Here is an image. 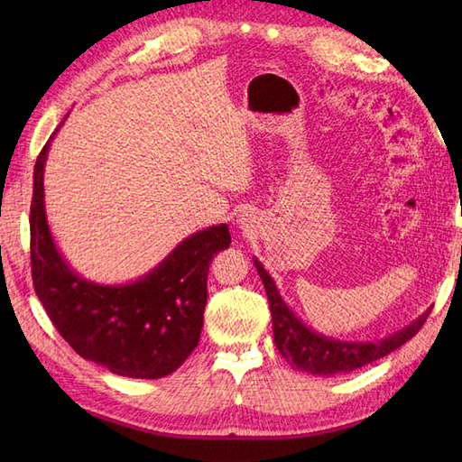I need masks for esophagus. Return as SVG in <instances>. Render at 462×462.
<instances>
[{
	"label": "esophagus",
	"instance_id": "34e87169",
	"mask_svg": "<svg viewBox=\"0 0 462 462\" xmlns=\"http://www.w3.org/2000/svg\"><path fill=\"white\" fill-rule=\"evenodd\" d=\"M242 220H244V218H242ZM242 220H240V222H242Z\"/></svg>",
	"mask_w": 462,
	"mask_h": 462
}]
</instances>
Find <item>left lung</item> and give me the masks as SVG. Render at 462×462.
<instances>
[{
  "instance_id": "1",
  "label": "left lung",
  "mask_w": 462,
  "mask_h": 462,
  "mask_svg": "<svg viewBox=\"0 0 462 462\" xmlns=\"http://www.w3.org/2000/svg\"><path fill=\"white\" fill-rule=\"evenodd\" d=\"M254 266H256L260 273V280L270 301L273 341H276L278 351L291 367L308 371L311 375H341V373L356 371L363 365H367V363L389 356L391 351L403 346V343H407L420 328H423V323L430 311L427 310L403 329L391 333V336L377 341H343L336 337H328L313 328L306 326L298 313L283 301L276 282H273V278L266 272V268L262 266V262L258 258H254Z\"/></svg>"
}]
</instances>
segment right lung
Instances as JSON below:
<instances>
[{"mask_svg":"<svg viewBox=\"0 0 462 462\" xmlns=\"http://www.w3.org/2000/svg\"><path fill=\"white\" fill-rule=\"evenodd\" d=\"M53 136L35 162L29 214L37 298L61 337L83 359L121 377L171 375L199 346L208 266L214 254L230 246L228 224L190 234L133 282L87 280L57 248L47 222L43 174Z\"/></svg>","mask_w":462,"mask_h":462,"instance_id":"obj_1","label":"right lung"}]
</instances>
